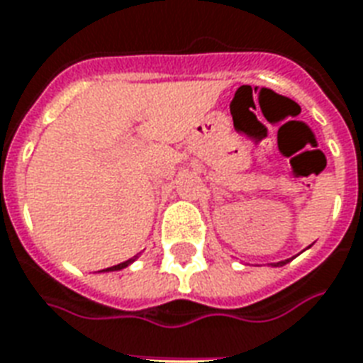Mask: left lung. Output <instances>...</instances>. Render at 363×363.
I'll use <instances>...</instances> for the list:
<instances>
[{"mask_svg": "<svg viewBox=\"0 0 363 363\" xmlns=\"http://www.w3.org/2000/svg\"><path fill=\"white\" fill-rule=\"evenodd\" d=\"M287 262H289V260H283V262H279L277 266H283V264H287Z\"/></svg>", "mask_w": 363, "mask_h": 363, "instance_id": "obj_1", "label": "left lung"}]
</instances>
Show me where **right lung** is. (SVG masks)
<instances>
[{"label":"right lung","mask_w":363,"mask_h":363,"mask_svg":"<svg viewBox=\"0 0 363 363\" xmlns=\"http://www.w3.org/2000/svg\"><path fill=\"white\" fill-rule=\"evenodd\" d=\"M133 262V258H130V260H126V262H122V264H116V266H111V268H107L105 272H114V269H122V268H126L128 264H132Z\"/></svg>","instance_id":"right-lung-1"}]
</instances>
